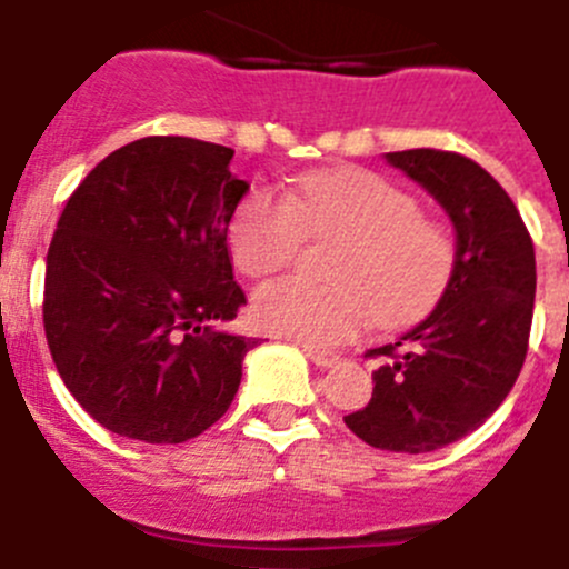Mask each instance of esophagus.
Segmentation results:
<instances>
[{"label":"esophagus","instance_id":"1","mask_svg":"<svg viewBox=\"0 0 569 569\" xmlns=\"http://www.w3.org/2000/svg\"><path fill=\"white\" fill-rule=\"evenodd\" d=\"M305 355L310 357L312 362H316L318 369H329V366H335V362L340 360L338 351H332V349H318V346H307V343H305Z\"/></svg>","mask_w":569,"mask_h":569}]
</instances>
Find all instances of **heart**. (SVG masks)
<instances>
[{
	"label": "heart",
	"instance_id": "heart-1",
	"mask_svg": "<svg viewBox=\"0 0 569 569\" xmlns=\"http://www.w3.org/2000/svg\"><path fill=\"white\" fill-rule=\"evenodd\" d=\"M310 237H346L332 264L338 284L288 276L262 284L253 316L264 329L310 346L360 332L371 316L402 323L430 310L456 270V240L421 214L413 192L371 170L301 178L290 198L257 189L231 223V257L246 276L279 273Z\"/></svg>",
	"mask_w": 569,
	"mask_h": 569
}]
</instances>
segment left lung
Returning a JSON list of instances; mask_svg holds the SVG:
<instances>
[{"mask_svg":"<svg viewBox=\"0 0 569 569\" xmlns=\"http://www.w3.org/2000/svg\"><path fill=\"white\" fill-rule=\"evenodd\" d=\"M388 164L456 226V270L436 310L380 357L375 393L346 427L377 450L432 452L478 430L522 371L537 296L533 240L506 189L452 150H399Z\"/></svg>","mask_w":569,"mask_h":569,"instance_id":"8db88e82","label":"left lung"}]
</instances>
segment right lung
<instances>
[{
  "mask_svg": "<svg viewBox=\"0 0 569 569\" xmlns=\"http://www.w3.org/2000/svg\"><path fill=\"white\" fill-rule=\"evenodd\" d=\"M234 150L144 137L69 194L47 251L44 332L80 408L117 436L181 443L229 410L257 338L237 318L229 223L248 183Z\"/></svg>",
  "mask_w": 569,
  "mask_h": 569,
  "instance_id": "obj_1",
  "label": "right lung"
}]
</instances>
